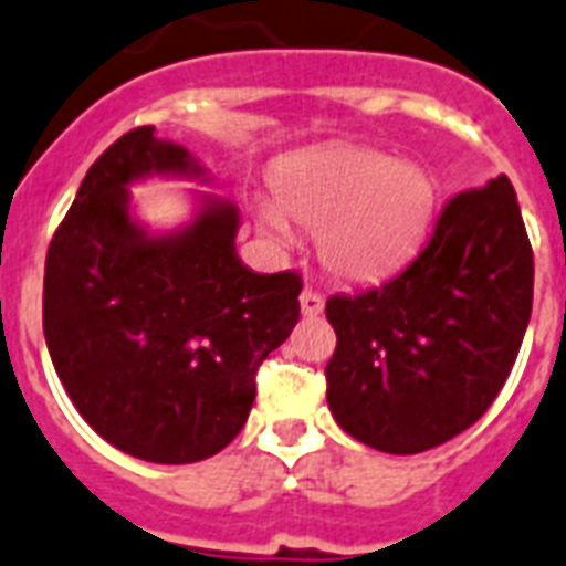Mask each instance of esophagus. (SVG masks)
<instances>
[{
	"label": "esophagus",
	"instance_id": "obj_1",
	"mask_svg": "<svg viewBox=\"0 0 566 566\" xmlns=\"http://www.w3.org/2000/svg\"><path fill=\"white\" fill-rule=\"evenodd\" d=\"M301 312L306 317H317L323 312V294L315 289H303L301 294Z\"/></svg>",
	"mask_w": 566,
	"mask_h": 566
}]
</instances>
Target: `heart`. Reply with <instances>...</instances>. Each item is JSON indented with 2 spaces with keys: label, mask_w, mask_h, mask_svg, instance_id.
I'll return each instance as SVG.
<instances>
[{
  "label": "heart",
  "mask_w": 566,
  "mask_h": 566,
  "mask_svg": "<svg viewBox=\"0 0 566 566\" xmlns=\"http://www.w3.org/2000/svg\"><path fill=\"white\" fill-rule=\"evenodd\" d=\"M434 202L438 186L418 163L335 145L277 168L274 206L260 209V226L280 245H292L289 223L317 231V251L332 274L375 280L421 243Z\"/></svg>",
  "instance_id": "heart-1"
}]
</instances>
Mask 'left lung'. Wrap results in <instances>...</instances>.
<instances>
[{"label":"left lung","mask_w":566,"mask_h":566,"mask_svg":"<svg viewBox=\"0 0 566 566\" xmlns=\"http://www.w3.org/2000/svg\"><path fill=\"white\" fill-rule=\"evenodd\" d=\"M533 312V249L506 174L443 206L418 258L335 294L326 400L337 427L389 455L470 429L510 378Z\"/></svg>","instance_id":"8db88e82"}]
</instances>
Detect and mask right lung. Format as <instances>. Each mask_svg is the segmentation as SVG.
I'll return each instance as SVG.
<instances>
[{"instance_id": "obj_1", "label": "right lung", "mask_w": 566, "mask_h": 566, "mask_svg": "<svg viewBox=\"0 0 566 566\" xmlns=\"http://www.w3.org/2000/svg\"><path fill=\"white\" fill-rule=\"evenodd\" d=\"M209 182L188 148L134 128L96 159L48 245L42 326L76 412L139 461L195 463L243 429L254 375L301 317L294 272L237 258L240 211L200 195L195 217L154 234L128 186Z\"/></svg>"}]
</instances>
